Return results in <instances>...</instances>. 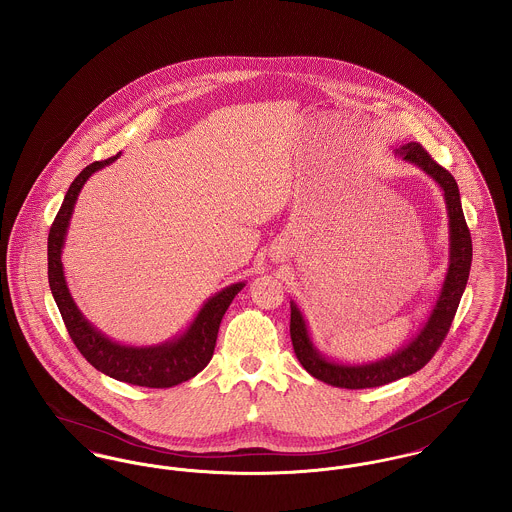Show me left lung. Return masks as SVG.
Masks as SVG:
<instances>
[{"mask_svg":"<svg viewBox=\"0 0 512 512\" xmlns=\"http://www.w3.org/2000/svg\"><path fill=\"white\" fill-rule=\"evenodd\" d=\"M396 154L402 160L418 166L429 178L443 189L445 203L449 212V269L445 274L443 288L439 298L435 301L427 321L423 323L418 334L394 354L383 360L371 363H338V361L325 358L313 344L305 319L301 315L300 307L290 301V336L294 344V352L298 356L303 369L313 375L315 379L340 387V389H371L392 383L396 379L408 377L435 356L439 346L443 344L447 332L451 329L454 313L458 309L460 298L464 294L470 267H472V238L466 226V218L460 203V191L451 172L439 166L429 152L421 147L420 143H408L396 149Z\"/></svg>","mask_w":512,"mask_h":512,"instance_id":"8db88e82","label":"left lung"}]
</instances>
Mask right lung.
I'll return each mask as SVG.
<instances>
[{"label": "right lung", "mask_w": 512, "mask_h": 512, "mask_svg": "<svg viewBox=\"0 0 512 512\" xmlns=\"http://www.w3.org/2000/svg\"><path fill=\"white\" fill-rule=\"evenodd\" d=\"M120 154L100 162H92L69 185L60 212L56 214V220L48 234V282L73 344L92 367H96L98 371L116 381H123L129 385L168 389L180 385L183 381H189L207 367L214 354L220 321L232 300L245 286V282L230 284L218 294H214L205 301L193 323L181 332L180 336L156 346L120 344L89 323V319L81 313V309L69 294L61 265V249L65 243L75 201L85 181L89 180L94 172L118 160Z\"/></svg>", "instance_id": "obj_1"}]
</instances>
